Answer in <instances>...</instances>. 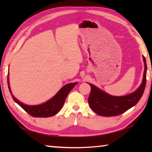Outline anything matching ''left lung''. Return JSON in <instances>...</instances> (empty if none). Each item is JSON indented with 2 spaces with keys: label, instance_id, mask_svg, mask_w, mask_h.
Listing matches in <instances>:
<instances>
[{
  "label": "left lung",
  "instance_id": "obj_1",
  "mask_svg": "<svg viewBox=\"0 0 152 152\" xmlns=\"http://www.w3.org/2000/svg\"><path fill=\"white\" fill-rule=\"evenodd\" d=\"M145 70L143 81L139 88L133 93L123 96H113L107 94L96 86L89 84L91 91L88 99V104L94 112L104 117L117 116L123 114L137 103L143 94L146 85L147 64L143 56Z\"/></svg>",
  "mask_w": 152,
  "mask_h": 152
}]
</instances>
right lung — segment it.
<instances>
[{
	"mask_svg": "<svg viewBox=\"0 0 152 152\" xmlns=\"http://www.w3.org/2000/svg\"><path fill=\"white\" fill-rule=\"evenodd\" d=\"M76 84L77 83H72L66 84L63 88H61L60 91L52 99H51L50 101L42 104L36 105V106H29V105H26L19 102L12 94L9 82L8 86L14 101L16 102L20 107L23 108L31 116L34 117H49L53 116V115L57 114L60 111L61 107H63L64 101H65L68 93Z\"/></svg>",
	"mask_w": 152,
	"mask_h": 152,
	"instance_id": "add662e5",
	"label": "right lung"
}]
</instances>
